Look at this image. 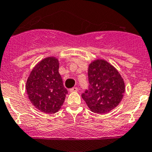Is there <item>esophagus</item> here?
Masks as SVG:
<instances>
[{"instance_id": "1", "label": "esophagus", "mask_w": 152, "mask_h": 152, "mask_svg": "<svg viewBox=\"0 0 152 152\" xmlns=\"http://www.w3.org/2000/svg\"><path fill=\"white\" fill-rule=\"evenodd\" d=\"M78 90H79V88H78V87H73V88H71V89H70V92H77Z\"/></svg>"}]
</instances>
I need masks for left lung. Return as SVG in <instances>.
I'll list each match as a JSON object with an SVG mask.
<instances>
[{
	"label": "left lung",
	"mask_w": 152,
	"mask_h": 152,
	"mask_svg": "<svg viewBox=\"0 0 152 152\" xmlns=\"http://www.w3.org/2000/svg\"><path fill=\"white\" fill-rule=\"evenodd\" d=\"M88 81V89L82 97L92 112L104 114L121 102L125 91L124 79L107 61L97 59L90 64Z\"/></svg>",
	"instance_id": "1"
}]
</instances>
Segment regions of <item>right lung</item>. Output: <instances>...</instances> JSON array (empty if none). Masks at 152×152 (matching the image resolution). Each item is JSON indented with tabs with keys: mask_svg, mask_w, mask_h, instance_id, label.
<instances>
[{
	"mask_svg": "<svg viewBox=\"0 0 152 152\" xmlns=\"http://www.w3.org/2000/svg\"><path fill=\"white\" fill-rule=\"evenodd\" d=\"M59 66V61L53 56L42 59L31 72L26 85L32 104L48 114L59 110L67 93Z\"/></svg>",
	"mask_w": 152,
	"mask_h": 152,
	"instance_id": "obj_1",
	"label": "right lung"
}]
</instances>
